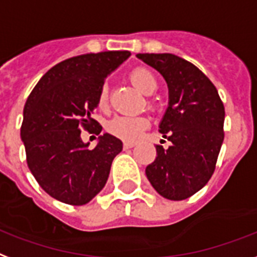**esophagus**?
I'll use <instances>...</instances> for the list:
<instances>
[{
	"label": "esophagus",
	"mask_w": 257,
	"mask_h": 257,
	"mask_svg": "<svg viewBox=\"0 0 257 257\" xmlns=\"http://www.w3.org/2000/svg\"><path fill=\"white\" fill-rule=\"evenodd\" d=\"M135 145H137V143L135 142H123V147H124V149H131V147H134Z\"/></svg>",
	"instance_id": "obj_1"
}]
</instances>
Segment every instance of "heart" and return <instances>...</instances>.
<instances>
[{
    "label": "heart",
    "instance_id": "b5f03b06",
    "mask_svg": "<svg viewBox=\"0 0 257 257\" xmlns=\"http://www.w3.org/2000/svg\"><path fill=\"white\" fill-rule=\"evenodd\" d=\"M130 81L134 84L135 88L145 95H151L158 88V80L156 75L150 69L143 67L135 68L130 73ZM97 107L103 111L108 108V88L106 85L99 92ZM149 126H150V120L145 116H116L108 123L107 128L111 134H114L118 138L135 141Z\"/></svg>",
    "mask_w": 257,
    "mask_h": 257
}]
</instances>
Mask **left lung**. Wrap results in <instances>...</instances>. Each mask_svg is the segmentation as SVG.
Here are the masks:
<instances>
[{
  "label": "left lung",
  "mask_w": 257,
  "mask_h": 257,
  "mask_svg": "<svg viewBox=\"0 0 257 257\" xmlns=\"http://www.w3.org/2000/svg\"><path fill=\"white\" fill-rule=\"evenodd\" d=\"M165 77L169 107L160 124L168 149L157 145L146 176L161 196L189 198L208 184L224 141L225 110L214 84L196 65L172 53H138Z\"/></svg>",
  "instance_id": "obj_1"
}]
</instances>
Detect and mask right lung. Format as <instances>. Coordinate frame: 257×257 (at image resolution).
<instances>
[{
    "label": "right lung",
    "mask_w": 257,
    "mask_h": 257,
    "mask_svg": "<svg viewBox=\"0 0 257 257\" xmlns=\"http://www.w3.org/2000/svg\"><path fill=\"white\" fill-rule=\"evenodd\" d=\"M131 53L107 51L61 61L36 84L21 124L27 164L44 192L69 205H84L104 188L111 164L122 151L114 135L99 137L89 150L83 130L99 135L91 118L106 77Z\"/></svg>",
    "instance_id": "obj_1"
}]
</instances>
